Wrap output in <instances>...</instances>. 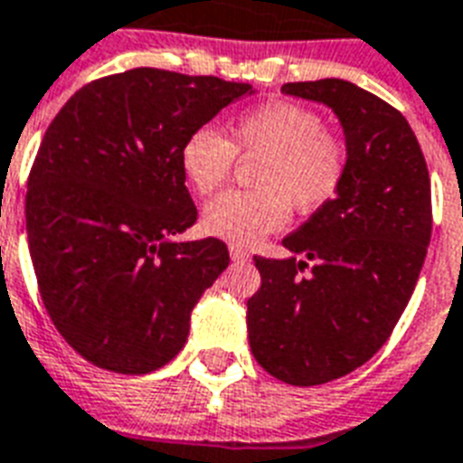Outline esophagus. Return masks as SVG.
I'll list each match as a JSON object with an SVG mask.
<instances>
[{"instance_id": "34e87169", "label": "esophagus", "mask_w": 463, "mask_h": 463, "mask_svg": "<svg viewBox=\"0 0 463 463\" xmlns=\"http://www.w3.org/2000/svg\"><path fill=\"white\" fill-rule=\"evenodd\" d=\"M228 252H231L232 262H247V260H250V255H247V250H242V247H238V245L228 247Z\"/></svg>"}]
</instances>
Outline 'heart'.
I'll use <instances>...</instances> for the list:
<instances>
[{"label": "heart", "mask_w": 463, "mask_h": 463, "mask_svg": "<svg viewBox=\"0 0 463 463\" xmlns=\"http://www.w3.org/2000/svg\"><path fill=\"white\" fill-rule=\"evenodd\" d=\"M235 153L262 157L252 184L257 192H231L208 203L201 228L235 245H255L284 228L291 206L313 213L337 196L347 175L345 140L326 130L323 116L301 104L257 106L231 126V140L218 130L196 128L179 147L186 184L201 196L228 182Z\"/></svg>", "instance_id": "b5f03b06"}]
</instances>
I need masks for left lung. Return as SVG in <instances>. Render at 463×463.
Segmentation results:
<instances>
[{"label": "left lung", "instance_id": "obj_1", "mask_svg": "<svg viewBox=\"0 0 463 463\" xmlns=\"http://www.w3.org/2000/svg\"><path fill=\"white\" fill-rule=\"evenodd\" d=\"M281 94L333 109L349 162L337 196L281 240L291 257H255L262 287L247 301V337L274 379L317 386L369 362L393 333L428 255L432 196L418 137L383 99L345 80Z\"/></svg>", "mask_w": 463, "mask_h": 463}]
</instances>
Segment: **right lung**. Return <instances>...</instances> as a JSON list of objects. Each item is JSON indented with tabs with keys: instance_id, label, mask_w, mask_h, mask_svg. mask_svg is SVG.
<instances>
[{
	"instance_id": "right-lung-1",
	"label": "right lung",
	"mask_w": 463,
	"mask_h": 463,
	"mask_svg": "<svg viewBox=\"0 0 463 463\" xmlns=\"http://www.w3.org/2000/svg\"><path fill=\"white\" fill-rule=\"evenodd\" d=\"M252 84L136 67L60 109L28 175L26 232L48 316L116 373H150L184 347L192 310L231 264L196 221L179 147Z\"/></svg>"
}]
</instances>
